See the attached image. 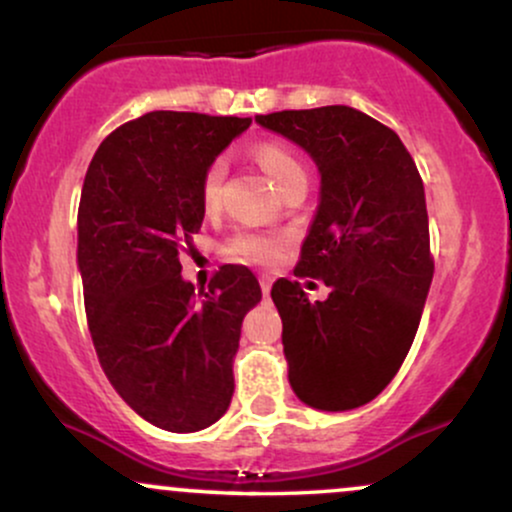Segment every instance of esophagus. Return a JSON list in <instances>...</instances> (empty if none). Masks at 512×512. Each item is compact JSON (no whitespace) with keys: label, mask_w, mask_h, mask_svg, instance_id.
<instances>
[{"label":"esophagus","mask_w":512,"mask_h":512,"mask_svg":"<svg viewBox=\"0 0 512 512\" xmlns=\"http://www.w3.org/2000/svg\"><path fill=\"white\" fill-rule=\"evenodd\" d=\"M260 286H262L264 296H269V291H272V276L262 274V276H260Z\"/></svg>","instance_id":"obj_1"}]
</instances>
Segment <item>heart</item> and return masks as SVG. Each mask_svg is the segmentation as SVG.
<instances>
[{
  "label": "heart",
  "mask_w": 512,
  "mask_h": 512,
  "mask_svg": "<svg viewBox=\"0 0 512 512\" xmlns=\"http://www.w3.org/2000/svg\"><path fill=\"white\" fill-rule=\"evenodd\" d=\"M252 156H255V161L267 170V175L276 182V185H279L281 192H284L289 185H293L296 180L305 178L303 163L298 161V156L293 154L286 144L267 139V142L255 144ZM226 173H228V163L223 156L211 158L207 168H204L202 182H199V199H202V207L207 211L219 209ZM289 240L291 236L286 231H243L228 240L226 250L228 255L236 257L240 262L272 267V264L281 260Z\"/></svg>",
  "instance_id": "heart-1"
}]
</instances>
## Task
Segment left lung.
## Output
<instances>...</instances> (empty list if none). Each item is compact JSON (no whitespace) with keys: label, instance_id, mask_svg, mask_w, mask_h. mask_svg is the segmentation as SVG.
<instances>
[{"label":"left lung","instance_id":"8db88e82","mask_svg":"<svg viewBox=\"0 0 512 512\" xmlns=\"http://www.w3.org/2000/svg\"><path fill=\"white\" fill-rule=\"evenodd\" d=\"M255 120L303 146L322 175L293 274L325 281L330 296L272 286L291 387L315 409H356L390 385L419 330L433 279L424 182L390 127L346 105Z\"/></svg>","mask_w":512,"mask_h":512}]
</instances>
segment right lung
Listing matches in <instances>:
<instances>
[{"instance_id":"add662e5","label":"right lung","mask_w":512,"mask_h":512,"mask_svg":"<svg viewBox=\"0 0 512 512\" xmlns=\"http://www.w3.org/2000/svg\"><path fill=\"white\" fill-rule=\"evenodd\" d=\"M250 122L154 110L110 132L86 170L76 257L88 332L117 395L163 431L226 414L240 325L262 298L243 264L199 291L180 276L204 219V168Z\"/></svg>"}]
</instances>
